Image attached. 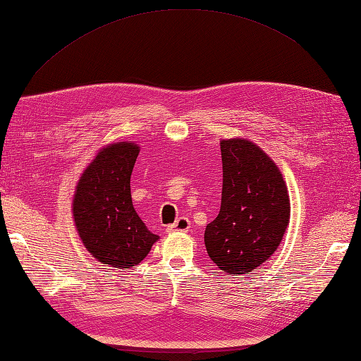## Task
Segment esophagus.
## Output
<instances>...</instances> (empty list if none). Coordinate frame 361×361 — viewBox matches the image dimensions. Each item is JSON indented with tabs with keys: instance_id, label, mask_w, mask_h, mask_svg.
<instances>
[{
	"instance_id": "esophagus-1",
	"label": "esophagus",
	"mask_w": 361,
	"mask_h": 361,
	"mask_svg": "<svg viewBox=\"0 0 361 361\" xmlns=\"http://www.w3.org/2000/svg\"><path fill=\"white\" fill-rule=\"evenodd\" d=\"M189 229H190V220L188 217H180L178 220L175 221V224L167 226V233L169 234H172V233H188Z\"/></svg>"
}]
</instances>
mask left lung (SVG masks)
Returning <instances> with one entry per match:
<instances>
[{"label":"left lung","instance_id":"left-lung-1","mask_svg":"<svg viewBox=\"0 0 361 361\" xmlns=\"http://www.w3.org/2000/svg\"><path fill=\"white\" fill-rule=\"evenodd\" d=\"M224 188L219 216L204 229L206 251L225 273L240 276L273 256L290 221L286 180L252 141H220Z\"/></svg>","mask_w":361,"mask_h":361}]
</instances>
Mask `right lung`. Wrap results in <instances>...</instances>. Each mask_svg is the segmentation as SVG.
<instances>
[{
  "mask_svg": "<svg viewBox=\"0 0 361 361\" xmlns=\"http://www.w3.org/2000/svg\"><path fill=\"white\" fill-rule=\"evenodd\" d=\"M140 145H105L82 172L73 197V219L83 247L101 264L132 268L149 255L159 235L137 216L130 176Z\"/></svg>",
  "mask_w": 361,
  "mask_h": 361,
  "instance_id": "obj_1",
  "label": "right lung"
}]
</instances>
